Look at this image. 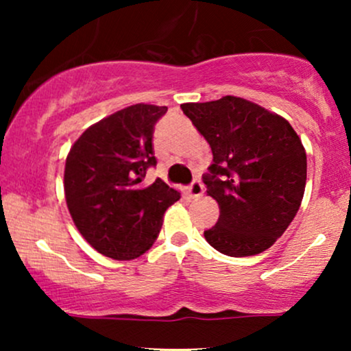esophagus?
I'll return each mask as SVG.
<instances>
[{
	"mask_svg": "<svg viewBox=\"0 0 351 351\" xmlns=\"http://www.w3.org/2000/svg\"><path fill=\"white\" fill-rule=\"evenodd\" d=\"M188 193L191 198H199V196L204 193V186H203V183H201V180H198V178L193 180V183L189 184V188H188Z\"/></svg>",
	"mask_w": 351,
	"mask_h": 351,
	"instance_id": "obj_1",
	"label": "esophagus"
}]
</instances>
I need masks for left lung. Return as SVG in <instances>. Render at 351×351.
I'll return each mask as SVG.
<instances>
[{
	"instance_id": "left-lung-1",
	"label": "left lung",
	"mask_w": 351,
	"mask_h": 351,
	"mask_svg": "<svg viewBox=\"0 0 351 351\" xmlns=\"http://www.w3.org/2000/svg\"><path fill=\"white\" fill-rule=\"evenodd\" d=\"M183 114L206 138L213 163L203 181L219 204L204 237L231 257L264 252L299 211L307 155L292 125L241 97L183 104Z\"/></svg>"
}]
</instances>
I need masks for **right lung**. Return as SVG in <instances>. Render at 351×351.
I'll use <instances>...</instances> for the list:
<instances>
[{"label": "right lung", "mask_w": 351, "mask_h": 351, "mask_svg": "<svg viewBox=\"0 0 351 351\" xmlns=\"http://www.w3.org/2000/svg\"><path fill=\"white\" fill-rule=\"evenodd\" d=\"M167 107L136 104L88 127L72 145L64 170V191L72 221L95 251L117 261L142 256L152 247L163 215L180 193L156 178L155 123Z\"/></svg>", "instance_id": "add662e5"}]
</instances>
